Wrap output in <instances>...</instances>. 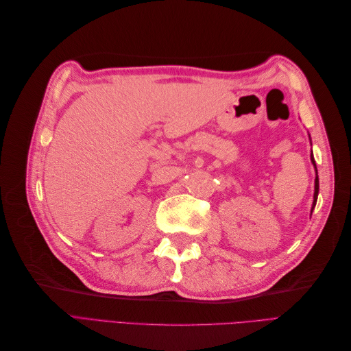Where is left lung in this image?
Segmentation results:
<instances>
[{
  "label": "left lung",
  "instance_id": "8db88e82",
  "mask_svg": "<svg viewBox=\"0 0 351 351\" xmlns=\"http://www.w3.org/2000/svg\"><path fill=\"white\" fill-rule=\"evenodd\" d=\"M309 137H311V136H309ZM311 145H312V142H311ZM311 161H312V164H313V167H315V171H316V178H315V193H313V204H312V209H311V215H312V212H313L315 205H316V200H317V193H319V178H317V169H316V162H315V158H313V152L311 154Z\"/></svg>",
  "mask_w": 351,
  "mask_h": 351
}]
</instances>
